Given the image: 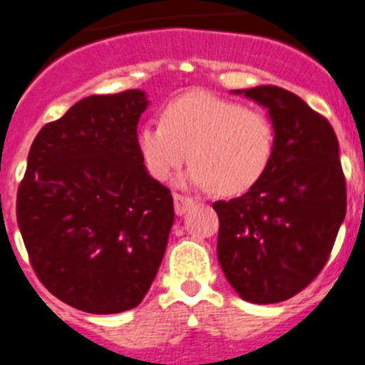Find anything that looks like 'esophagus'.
<instances>
[{
	"mask_svg": "<svg viewBox=\"0 0 365 365\" xmlns=\"http://www.w3.org/2000/svg\"><path fill=\"white\" fill-rule=\"evenodd\" d=\"M192 203H195V202H192L189 196L180 195V192H175V211H176V215L182 216L183 212L189 211L190 207H192Z\"/></svg>",
	"mask_w": 365,
	"mask_h": 365,
	"instance_id": "34e87169",
	"label": "esophagus"
}]
</instances>
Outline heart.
<instances>
[{
	"label": "heart",
	"instance_id": "heart-1",
	"mask_svg": "<svg viewBox=\"0 0 365 365\" xmlns=\"http://www.w3.org/2000/svg\"><path fill=\"white\" fill-rule=\"evenodd\" d=\"M271 118L240 101L190 93L165 105L160 123L138 133V150L149 175L167 182L190 158L187 183L216 187L220 195H244L265 176L274 156Z\"/></svg>",
	"mask_w": 365,
	"mask_h": 365
}]
</instances>
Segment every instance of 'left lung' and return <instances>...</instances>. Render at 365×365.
I'll list each match as a JSON object with an SVG mask.
<instances>
[{
  "label": "left lung",
  "instance_id": "obj_1",
  "mask_svg": "<svg viewBox=\"0 0 365 365\" xmlns=\"http://www.w3.org/2000/svg\"><path fill=\"white\" fill-rule=\"evenodd\" d=\"M277 147L264 178L244 196L215 202L218 260L229 284L252 304H278L320 274L346 218V176L333 127L297 94L255 87Z\"/></svg>",
  "mask_w": 365,
  "mask_h": 365
}]
</instances>
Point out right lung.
Segmentation results:
<instances>
[{
  "instance_id": "1",
  "label": "right lung",
  "mask_w": 365,
  "mask_h": 365,
  "mask_svg": "<svg viewBox=\"0 0 365 365\" xmlns=\"http://www.w3.org/2000/svg\"><path fill=\"white\" fill-rule=\"evenodd\" d=\"M145 107L138 88L80 100L41 127L18 187L36 277L85 313L136 307L165 255L175 205L138 150Z\"/></svg>"
}]
</instances>
